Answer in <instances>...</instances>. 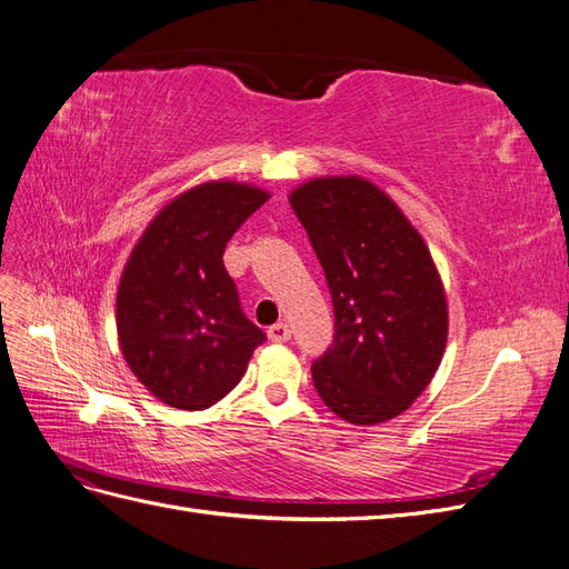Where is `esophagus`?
Returning a JSON list of instances; mask_svg holds the SVG:
<instances>
[{
    "instance_id": "esophagus-1",
    "label": "esophagus",
    "mask_w": 569,
    "mask_h": 569,
    "mask_svg": "<svg viewBox=\"0 0 569 569\" xmlns=\"http://www.w3.org/2000/svg\"><path fill=\"white\" fill-rule=\"evenodd\" d=\"M268 339H270V341H274V343L289 341V339H291V330H289V325H287V322H278V325H272L270 330H268Z\"/></svg>"
}]
</instances>
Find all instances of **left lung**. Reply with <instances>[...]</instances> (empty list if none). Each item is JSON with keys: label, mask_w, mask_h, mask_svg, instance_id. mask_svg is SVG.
<instances>
[{"label": "left lung", "mask_w": 569, "mask_h": 569, "mask_svg": "<svg viewBox=\"0 0 569 569\" xmlns=\"http://www.w3.org/2000/svg\"><path fill=\"white\" fill-rule=\"evenodd\" d=\"M289 203L311 239L335 306V341L313 363L322 403L351 425H380L432 382L449 303L422 234L366 178L299 184Z\"/></svg>", "instance_id": "8db88e82"}]
</instances>
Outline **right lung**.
<instances>
[{"label": "right lung", "instance_id": "right-lung-1", "mask_svg": "<svg viewBox=\"0 0 569 569\" xmlns=\"http://www.w3.org/2000/svg\"><path fill=\"white\" fill-rule=\"evenodd\" d=\"M270 199L266 189L211 180L184 189L153 216L120 274V351L149 393L203 410L242 380L263 330L242 313L222 253Z\"/></svg>", "mask_w": 569, "mask_h": 569}]
</instances>
